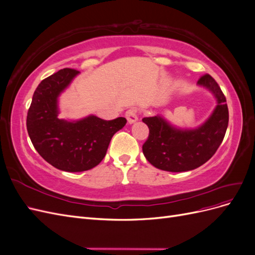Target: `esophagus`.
Returning a JSON list of instances; mask_svg holds the SVG:
<instances>
[{
    "label": "esophagus",
    "instance_id": "obj_1",
    "mask_svg": "<svg viewBox=\"0 0 255 255\" xmlns=\"http://www.w3.org/2000/svg\"><path fill=\"white\" fill-rule=\"evenodd\" d=\"M126 118L128 119V122L129 125H132L135 121L138 120V114H137V110L136 109H129L128 111H127L126 113Z\"/></svg>",
    "mask_w": 255,
    "mask_h": 255
}]
</instances>
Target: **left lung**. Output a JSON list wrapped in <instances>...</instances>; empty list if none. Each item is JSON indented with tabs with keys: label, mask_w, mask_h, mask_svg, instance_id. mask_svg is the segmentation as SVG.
<instances>
[{
	"label": "left lung",
	"mask_w": 255,
	"mask_h": 255,
	"mask_svg": "<svg viewBox=\"0 0 255 255\" xmlns=\"http://www.w3.org/2000/svg\"><path fill=\"white\" fill-rule=\"evenodd\" d=\"M198 85L210 90L217 100L213 114L202 126L194 129H181L160 116L145 117L149 128L148 139L142 152L149 163L169 172L189 171L205 164L219 148L229 125L227 100L219 85L210 74H204Z\"/></svg>",
	"instance_id": "left-lung-1"
}]
</instances>
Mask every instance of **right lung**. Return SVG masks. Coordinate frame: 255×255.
Returning a JSON list of instances; mask_svg holds the SVG:
<instances>
[{"instance_id": "add662e5", "label": "right lung", "mask_w": 255, "mask_h": 255, "mask_svg": "<svg viewBox=\"0 0 255 255\" xmlns=\"http://www.w3.org/2000/svg\"><path fill=\"white\" fill-rule=\"evenodd\" d=\"M78 74L65 68L41 81L26 117L34 148L53 167L67 172L86 171L101 163L112 137L127 123L123 117L107 121L94 115L78 121L59 119L58 97Z\"/></svg>"}]
</instances>
